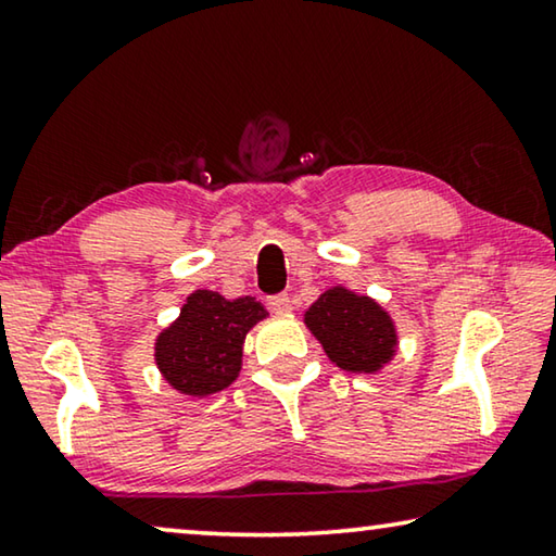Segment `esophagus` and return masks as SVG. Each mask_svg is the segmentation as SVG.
Here are the masks:
<instances>
[{"mask_svg": "<svg viewBox=\"0 0 556 556\" xmlns=\"http://www.w3.org/2000/svg\"><path fill=\"white\" fill-rule=\"evenodd\" d=\"M267 306H269V312H275V314H289V312L294 309L292 299H289V294H275V296H269V299H267Z\"/></svg>", "mask_w": 556, "mask_h": 556, "instance_id": "obj_1", "label": "esophagus"}]
</instances>
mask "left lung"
Listing matches in <instances>:
<instances>
[{"label": "left lung", "mask_w": 556, "mask_h": 556, "mask_svg": "<svg viewBox=\"0 0 556 556\" xmlns=\"http://www.w3.org/2000/svg\"><path fill=\"white\" fill-rule=\"evenodd\" d=\"M304 324L326 356L343 371L376 374L395 356L399 333L391 314L371 296L331 287L306 309Z\"/></svg>", "instance_id": "8db88e82"}]
</instances>
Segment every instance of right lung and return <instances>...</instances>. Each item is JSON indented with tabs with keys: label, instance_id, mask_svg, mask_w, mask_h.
I'll return each mask as SVG.
<instances>
[{
	"label": "right lung",
	"instance_id": "right-lung-1",
	"mask_svg": "<svg viewBox=\"0 0 556 556\" xmlns=\"http://www.w3.org/2000/svg\"><path fill=\"white\" fill-rule=\"evenodd\" d=\"M262 319L267 309L254 296L225 299L198 289L155 339V364L175 391L205 399L240 376L244 337Z\"/></svg>",
	"mask_w": 556,
	"mask_h": 556
}]
</instances>
